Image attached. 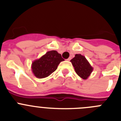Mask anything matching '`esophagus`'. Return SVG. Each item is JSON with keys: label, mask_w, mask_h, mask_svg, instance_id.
Listing matches in <instances>:
<instances>
[{"label": "esophagus", "mask_w": 121, "mask_h": 121, "mask_svg": "<svg viewBox=\"0 0 121 121\" xmlns=\"http://www.w3.org/2000/svg\"><path fill=\"white\" fill-rule=\"evenodd\" d=\"M71 59V57H69V58L68 59H67V60H70Z\"/></svg>", "instance_id": "obj_1"}]
</instances>
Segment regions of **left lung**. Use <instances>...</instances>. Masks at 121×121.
<instances>
[{
    "mask_svg": "<svg viewBox=\"0 0 121 121\" xmlns=\"http://www.w3.org/2000/svg\"><path fill=\"white\" fill-rule=\"evenodd\" d=\"M72 63L76 73L83 79H87L93 71V68L84 56L76 54L75 57L70 60Z\"/></svg>",
    "mask_w": 121,
    "mask_h": 121,
    "instance_id": "1",
    "label": "left lung"
}]
</instances>
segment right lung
<instances>
[{
    "mask_svg": "<svg viewBox=\"0 0 121 121\" xmlns=\"http://www.w3.org/2000/svg\"><path fill=\"white\" fill-rule=\"evenodd\" d=\"M64 60L61 54L55 50L46 53L39 59L35 60L32 64V71L38 78H44L53 73L57 68L59 64Z\"/></svg>",
    "mask_w": 121,
    "mask_h": 121,
    "instance_id": "obj_1",
    "label": "right lung"
}]
</instances>
